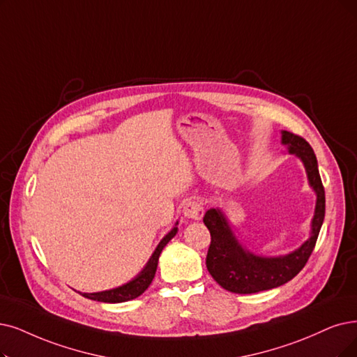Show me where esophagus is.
<instances>
[{
  "label": "esophagus",
  "mask_w": 357,
  "mask_h": 357,
  "mask_svg": "<svg viewBox=\"0 0 357 357\" xmlns=\"http://www.w3.org/2000/svg\"><path fill=\"white\" fill-rule=\"evenodd\" d=\"M204 212H205L204 211V204L201 201H196V199L186 202L183 206L184 217L192 218V220H201L204 217Z\"/></svg>",
  "instance_id": "34e87169"
}]
</instances>
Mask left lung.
<instances>
[{
    "instance_id": "1",
    "label": "left lung",
    "mask_w": 357,
    "mask_h": 357,
    "mask_svg": "<svg viewBox=\"0 0 357 357\" xmlns=\"http://www.w3.org/2000/svg\"><path fill=\"white\" fill-rule=\"evenodd\" d=\"M282 144L296 153L306 167L310 186L317 192V209L312 221V236L306 243L282 258H262L246 252L234 238L220 209L206 211L204 222L211 233L206 268L220 286L231 293L252 294L282 286L294 278L315 249L325 217V190L318 169L317 155L298 135L282 132Z\"/></svg>"
}]
</instances>
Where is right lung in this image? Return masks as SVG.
<instances>
[{
  "label": "right lung",
  "mask_w": 357,
  "mask_h": 357,
  "mask_svg": "<svg viewBox=\"0 0 357 357\" xmlns=\"http://www.w3.org/2000/svg\"><path fill=\"white\" fill-rule=\"evenodd\" d=\"M177 233V227H174L162 240L161 243L156 248V250L153 252L152 258L149 259L148 265L145 266V269L130 282L124 284L121 287L112 289V290H107V291H99V293H83L84 297L91 298V301H98V302H104V303H121V302H127L132 301V298L139 297L142 293H144L149 286L155 277L156 273V266H158V259L160 255L162 252V249L165 248V245L168 241L173 238Z\"/></svg>",
  "instance_id": "right-lung-1"
}]
</instances>
